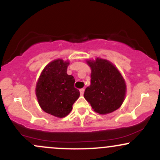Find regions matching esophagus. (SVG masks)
I'll return each mask as SVG.
<instances>
[{"instance_id": "34e87169", "label": "esophagus", "mask_w": 160, "mask_h": 160, "mask_svg": "<svg viewBox=\"0 0 160 160\" xmlns=\"http://www.w3.org/2000/svg\"><path fill=\"white\" fill-rule=\"evenodd\" d=\"M80 95H83L84 89H80Z\"/></svg>"}]
</instances>
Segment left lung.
<instances>
[{
    "label": "left lung",
    "instance_id": "obj_1",
    "mask_svg": "<svg viewBox=\"0 0 160 160\" xmlns=\"http://www.w3.org/2000/svg\"><path fill=\"white\" fill-rule=\"evenodd\" d=\"M87 64L91 68V84L84 92V98L97 113H112L122 105L126 96L123 78L108 60L97 58Z\"/></svg>",
    "mask_w": 160,
    "mask_h": 160
}]
</instances>
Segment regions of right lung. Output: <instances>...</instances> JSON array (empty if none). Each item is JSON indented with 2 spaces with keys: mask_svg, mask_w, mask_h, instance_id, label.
I'll list each match as a JSON object with an SVG mask.
<instances>
[{
  "mask_svg": "<svg viewBox=\"0 0 160 160\" xmlns=\"http://www.w3.org/2000/svg\"><path fill=\"white\" fill-rule=\"evenodd\" d=\"M68 62L56 59L49 63L40 74L36 85V96L43 111L62 118L72 110L80 96L74 87L75 80L67 74Z\"/></svg>",
  "mask_w": 160,
  "mask_h": 160,
  "instance_id": "1",
  "label": "right lung"
}]
</instances>
